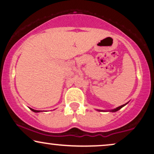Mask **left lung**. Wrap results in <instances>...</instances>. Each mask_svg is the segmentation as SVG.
Wrapping results in <instances>:
<instances>
[{
  "label": "left lung",
  "mask_w": 154,
  "mask_h": 154,
  "mask_svg": "<svg viewBox=\"0 0 154 154\" xmlns=\"http://www.w3.org/2000/svg\"><path fill=\"white\" fill-rule=\"evenodd\" d=\"M127 104H128V103H125V104H124V105H122V106H120L117 107V108H116V109H111V110H109V111H110V112H116V111H119V109H121L122 108L123 106H125V105H127ZM97 111H103V110H98V109H97Z\"/></svg>",
  "instance_id": "8db88e82"
}]
</instances>
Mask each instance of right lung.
Segmentation results:
<instances>
[{"mask_svg":"<svg viewBox=\"0 0 154 154\" xmlns=\"http://www.w3.org/2000/svg\"><path fill=\"white\" fill-rule=\"evenodd\" d=\"M29 109H30V108H29ZM32 111H34V112H35V113H38V112H40V111H38V110H35V109H30Z\"/></svg>","mask_w":154,"mask_h":154,"instance_id":"1","label":"right lung"}]
</instances>
